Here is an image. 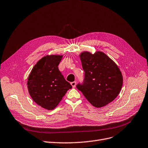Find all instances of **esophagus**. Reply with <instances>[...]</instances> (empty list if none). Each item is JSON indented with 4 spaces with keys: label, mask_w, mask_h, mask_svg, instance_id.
Returning <instances> with one entry per match:
<instances>
[{
    "label": "esophagus",
    "mask_w": 148,
    "mask_h": 148,
    "mask_svg": "<svg viewBox=\"0 0 148 148\" xmlns=\"http://www.w3.org/2000/svg\"><path fill=\"white\" fill-rule=\"evenodd\" d=\"M71 85H72L73 88H75V85H76V82H73L71 83Z\"/></svg>",
    "instance_id": "obj_1"
}]
</instances>
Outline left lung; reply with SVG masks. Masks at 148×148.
<instances>
[{"instance_id": "left-lung-1", "label": "left lung", "mask_w": 148, "mask_h": 148, "mask_svg": "<svg viewBox=\"0 0 148 148\" xmlns=\"http://www.w3.org/2000/svg\"><path fill=\"white\" fill-rule=\"evenodd\" d=\"M85 71L83 82L76 87L92 105L101 108L110 103L119 94L123 85L120 69L104 53L92 54L88 51L80 55Z\"/></svg>"}]
</instances>
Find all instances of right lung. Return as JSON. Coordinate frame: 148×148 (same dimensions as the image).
<instances>
[{"mask_svg":"<svg viewBox=\"0 0 148 148\" xmlns=\"http://www.w3.org/2000/svg\"><path fill=\"white\" fill-rule=\"evenodd\" d=\"M63 56H45L34 65L28 79V89L36 103L48 110L54 109L72 88L59 71Z\"/></svg>","mask_w":148,"mask_h":148,"instance_id":"add662e5","label":"right lung"}]
</instances>
